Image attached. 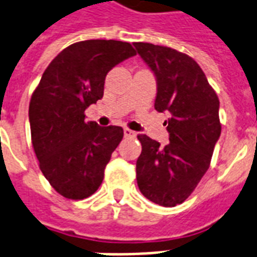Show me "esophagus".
Masks as SVG:
<instances>
[{
	"mask_svg": "<svg viewBox=\"0 0 257 257\" xmlns=\"http://www.w3.org/2000/svg\"><path fill=\"white\" fill-rule=\"evenodd\" d=\"M124 136L126 137V139H135L136 133L133 132V131H131V129L125 128L124 129Z\"/></svg>",
	"mask_w": 257,
	"mask_h": 257,
	"instance_id": "obj_1",
	"label": "esophagus"
}]
</instances>
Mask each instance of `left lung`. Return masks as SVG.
<instances>
[{
  "label": "left lung",
  "mask_w": 257,
  "mask_h": 257,
  "mask_svg": "<svg viewBox=\"0 0 257 257\" xmlns=\"http://www.w3.org/2000/svg\"><path fill=\"white\" fill-rule=\"evenodd\" d=\"M135 47L157 79L154 108L170 116L165 121L168 145L137 136L143 147L136 162L137 185L149 201L174 207L186 201L210 168L222 131L219 99L191 56L144 42Z\"/></svg>",
  "instance_id": "1"
}]
</instances>
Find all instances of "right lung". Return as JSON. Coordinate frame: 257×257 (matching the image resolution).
<instances>
[{
	"label": "right lung",
	"mask_w": 257,
	"mask_h": 257,
	"mask_svg": "<svg viewBox=\"0 0 257 257\" xmlns=\"http://www.w3.org/2000/svg\"><path fill=\"white\" fill-rule=\"evenodd\" d=\"M133 55L136 50L128 42H76L54 58L31 95V144L39 168L67 199H84L99 189L122 140L121 126L85 121L84 110L103 97L108 72Z\"/></svg>",
	"instance_id": "add662e5"
}]
</instances>
